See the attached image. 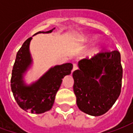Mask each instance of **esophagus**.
<instances>
[{
    "mask_svg": "<svg viewBox=\"0 0 133 133\" xmlns=\"http://www.w3.org/2000/svg\"><path fill=\"white\" fill-rule=\"evenodd\" d=\"M78 69V65H76V64H73V68H72V72L73 71H75V70Z\"/></svg>",
    "mask_w": 133,
    "mask_h": 133,
    "instance_id": "obj_1",
    "label": "esophagus"
}]
</instances>
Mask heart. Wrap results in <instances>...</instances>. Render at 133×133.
<instances>
[{"label": "heart", "mask_w": 133, "mask_h": 133, "mask_svg": "<svg viewBox=\"0 0 133 133\" xmlns=\"http://www.w3.org/2000/svg\"><path fill=\"white\" fill-rule=\"evenodd\" d=\"M94 39H95V37H94V36H87L85 38V41L86 42H91ZM102 47H103V43H99L96 46L93 47L92 49L90 50V55L91 56H95V55H98V53L101 51Z\"/></svg>", "instance_id": "heart-1"}]
</instances>
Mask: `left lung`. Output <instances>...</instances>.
<instances>
[{"label":"left lung","mask_w":133,"mask_h":133,"mask_svg":"<svg viewBox=\"0 0 133 133\" xmlns=\"http://www.w3.org/2000/svg\"><path fill=\"white\" fill-rule=\"evenodd\" d=\"M72 73L73 90L81 111L92 116L105 114L121 92L123 68L117 50L100 52L78 62Z\"/></svg>","instance_id":"left-lung-1"}]
</instances>
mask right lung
I'll list each match as a JSON object with an SVG mask.
<instances>
[{
  "mask_svg": "<svg viewBox=\"0 0 133 133\" xmlns=\"http://www.w3.org/2000/svg\"><path fill=\"white\" fill-rule=\"evenodd\" d=\"M40 31L35 33H49ZM30 37L25 41L16 55L15 63L12 70L10 86L15 100L21 108L31 113H43L52 108L55 95L60 88L63 78L71 73L72 63L55 65L47 71L38 81L30 85L25 84L23 75L32 63L29 50Z\"/></svg>",
  "mask_w": 133,
  "mask_h": 133,
  "instance_id": "right-lung-1",
  "label": "right lung"
}]
</instances>
